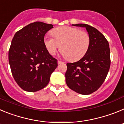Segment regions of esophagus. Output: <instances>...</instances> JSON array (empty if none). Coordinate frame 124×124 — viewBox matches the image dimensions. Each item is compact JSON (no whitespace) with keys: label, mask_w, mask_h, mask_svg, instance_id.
<instances>
[{"label":"esophagus","mask_w":124,"mask_h":124,"mask_svg":"<svg viewBox=\"0 0 124 124\" xmlns=\"http://www.w3.org/2000/svg\"><path fill=\"white\" fill-rule=\"evenodd\" d=\"M61 63H63V62H62V61H58V64H61Z\"/></svg>","instance_id":"obj_1"}]
</instances>
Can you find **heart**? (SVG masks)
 <instances>
[{
    "mask_svg": "<svg viewBox=\"0 0 124 124\" xmlns=\"http://www.w3.org/2000/svg\"><path fill=\"white\" fill-rule=\"evenodd\" d=\"M53 37L45 36L44 43L50 54L55 55L61 48L63 56L71 61L82 58L90 46L91 39L86 31L76 27H58L51 31Z\"/></svg>",
    "mask_w": 124,
    "mask_h": 124,
    "instance_id": "1",
    "label": "heart"
}]
</instances>
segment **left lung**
<instances>
[{"instance_id": "1", "label": "left lung", "mask_w": 124, "mask_h": 124, "mask_svg": "<svg viewBox=\"0 0 124 124\" xmlns=\"http://www.w3.org/2000/svg\"><path fill=\"white\" fill-rule=\"evenodd\" d=\"M85 27L91 39L86 54L74 63H68L66 83L71 89L81 94L96 91L106 79L110 66L108 41L94 27L87 24L73 25Z\"/></svg>"}]
</instances>
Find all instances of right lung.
Returning <instances> with one entry per match:
<instances>
[{"label": "right lung", "mask_w": 124, "mask_h": 124, "mask_svg": "<svg viewBox=\"0 0 124 124\" xmlns=\"http://www.w3.org/2000/svg\"><path fill=\"white\" fill-rule=\"evenodd\" d=\"M53 28L40 22L30 23L15 34L8 51L14 79L25 91L36 92L47 86L58 61L47 50L45 35Z\"/></svg>", "instance_id": "add662e5"}]
</instances>
